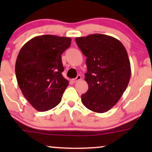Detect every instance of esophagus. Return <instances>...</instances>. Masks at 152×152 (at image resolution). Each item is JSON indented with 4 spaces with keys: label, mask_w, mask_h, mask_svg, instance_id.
I'll return each mask as SVG.
<instances>
[{
    "label": "esophagus",
    "mask_w": 152,
    "mask_h": 152,
    "mask_svg": "<svg viewBox=\"0 0 152 152\" xmlns=\"http://www.w3.org/2000/svg\"><path fill=\"white\" fill-rule=\"evenodd\" d=\"M81 79H82V76L79 75L77 76L76 78H75V79H73V80H72V82H73L74 83L77 82H78V81L81 80Z\"/></svg>",
    "instance_id": "esophagus-1"
}]
</instances>
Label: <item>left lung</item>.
<instances>
[{
	"label": "left lung",
	"mask_w": 152,
	"mask_h": 152,
	"mask_svg": "<svg viewBox=\"0 0 152 152\" xmlns=\"http://www.w3.org/2000/svg\"><path fill=\"white\" fill-rule=\"evenodd\" d=\"M75 41L86 57L85 81L88 89L82 94L87 109L104 113L122 97L131 77V65L125 48L117 39L101 34L77 37Z\"/></svg>",
	"instance_id": "left-lung-1"
}]
</instances>
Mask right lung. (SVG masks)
Returning a JSON list of instances; mask_svg holds the SVG:
<instances>
[{
  "label": "right lung",
  "instance_id": "obj_1",
  "mask_svg": "<svg viewBox=\"0 0 152 152\" xmlns=\"http://www.w3.org/2000/svg\"><path fill=\"white\" fill-rule=\"evenodd\" d=\"M70 37L42 35L28 41L18 53L16 77L23 95L39 111L53 109L61 100L69 82L62 75L61 55Z\"/></svg>",
  "mask_w": 152,
  "mask_h": 152
}]
</instances>
